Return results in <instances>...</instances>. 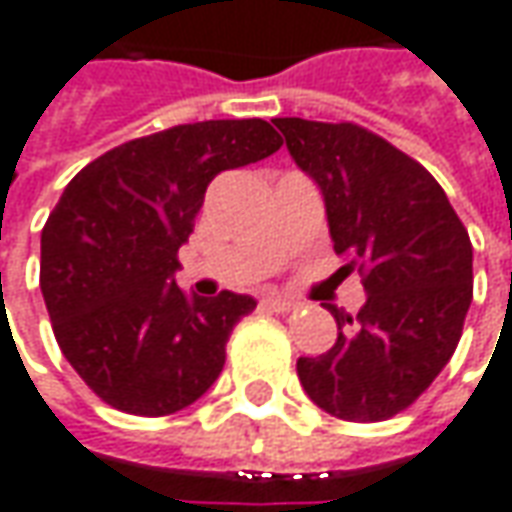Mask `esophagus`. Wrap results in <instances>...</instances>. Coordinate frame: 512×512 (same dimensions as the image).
Masks as SVG:
<instances>
[{
  "label": "esophagus",
  "instance_id": "34e87169",
  "mask_svg": "<svg viewBox=\"0 0 512 512\" xmlns=\"http://www.w3.org/2000/svg\"><path fill=\"white\" fill-rule=\"evenodd\" d=\"M263 306L272 312H295L300 303L292 298H283V295H269V298H263Z\"/></svg>",
  "mask_w": 512,
  "mask_h": 512
}]
</instances>
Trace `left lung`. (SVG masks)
Masks as SVG:
<instances>
[{"label": "left lung", "mask_w": 512, "mask_h": 512, "mask_svg": "<svg viewBox=\"0 0 512 512\" xmlns=\"http://www.w3.org/2000/svg\"><path fill=\"white\" fill-rule=\"evenodd\" d=\"M323 194L335 252L358 269L367 303L326 306L338 341L300 358L306 395L344 421H387L430 387L456 352L473 300V243L435 177L355 123L272 120Z\"/></svg>", "instance_id": "obj_1"}]
</instances>
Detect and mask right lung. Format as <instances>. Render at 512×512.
I'll list each match as a JSON object with an SVG mask.
<instances>
[{"label": "right lung", "instance_id": "right-lung-1", "mask_svg": "<svg viewBox=\"0 0 512 512\" xmlns=\"http://www.w3.org/2000/svg\"><path fill=\"white\" fill-rule=\"evenodd\" d=\"M266 120H206L128 140L65 186L42 229L39 286L56 344L114 410L171 415L226 364L234 323L255 298L186 295L177 252L220 171L275 154Z\"/></svg>", "mask_w": 512, "mask_h": 512}]
</instances>
